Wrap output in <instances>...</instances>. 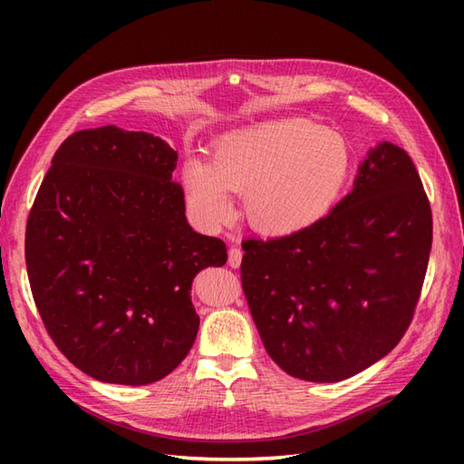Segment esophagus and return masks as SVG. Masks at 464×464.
I'll list each match as a JSON object with an SVG mask.
<instances>
[{
    "mask_svg": "<svg viewBox=\"0 0 464 464\" xmlns=\"http://www.w3.org/2000/svg\"><path fill=\"white\" fill-rule=\"evenodd\" d=\"M240 261H242V254H240V249H230V254H228V265L230 266H240Z\"/></svg>",
    "mask_w": 464,
    "mask_h": 464,
    "instance_id": "obj_1",
    "label": "esophagus"
}]
</instances>
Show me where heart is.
<instances>
[{"instance_id":"obj_1","label":"heart","mask_w":464,"mask_h":464,"mask_svg":"<svg viewBox=\"0 0 464 464\" xmlns=\"http://www.w3.org/2000/svg\"><path fill=\"white\" fill-rule=\"evenodd\" d=\"M314 199V195L305 189H298V188H290L288 195H286V203L288 207H304L310 205Z\"/></svg>"}]
</instances>
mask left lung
<instances>
[{"label":"left lung","mask_w":464,"mask_h":464,"mask_svg":"<svg viewBox=\"0 0 464 464\" xmlns=\"http://www.w3.org/2000/svg\"><path fill=\"white\" fill-rule=\"evenodd\" d=\"M162 137L82 130L53 154L26 222L33 298L63 356L104 383L141 387L174 372L199 329L193 278L227 263L198 234Z\"/></svg>","instance_id":"left-lung-1"}]
</instances>
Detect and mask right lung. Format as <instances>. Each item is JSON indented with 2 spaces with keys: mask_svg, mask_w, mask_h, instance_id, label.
Instances as JSON below:
<instances>
[{
  "mask_svg": "<svg viewBox=\"0 0 464 464\" xmlns=\"http://www.w3.org/2000/svg\"><path fill=\"white\" fill-rule=\"evenodd\" d=\"M242 247V286L266 353L292 377L339 383L387 356L409 327L431 208L409 154L382 141L325 217Z\"/></svg>",
  "mask_w": 464,
  "mask_h": 464,
  "instance_id": "obj_1",
  "label": "right lung"
}]
</instances>
